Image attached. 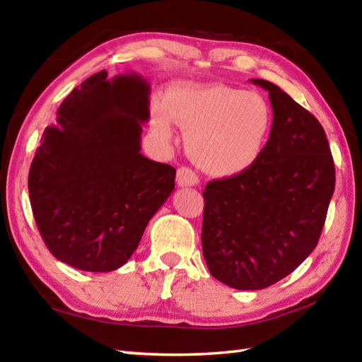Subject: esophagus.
<instances>
[{
    "mask_svg": "<svg viewBox=\"0 0 362 362\" xmlns=\"http://www.w3.org/2000/svg\"><path fill=\"white\" fill-rule=\"evenodd\" d=\"M177 185L179 187H196L199 183V177L196 175V173L193 169H189L187 166H182L177 169Z\"/></svg>",
    "mask_w": 362,
    "mask_h": 362,
    "instance_id": "esophagus-1",
    "label": "esophagus"
}]
</instances>
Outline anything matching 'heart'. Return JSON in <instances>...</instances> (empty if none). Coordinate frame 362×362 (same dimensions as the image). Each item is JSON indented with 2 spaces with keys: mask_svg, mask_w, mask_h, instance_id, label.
Segmentation results:
<instances>
[{
  "mask_svg": "<svg viewBox=\"0 0 362 362\" xmlns=\"http://www.w3.org/2000/svg\"><path fill=\"white\" fill-rule=\"evenodd\" d=\"M171 119L187 130L189 158L213 177H233L257 163L272 129V110L255 91L227 86H194L175 90L166 109L153 113L152 124L171 140Z\"/></svg>",
  "mask_w": 362,
  "mask_h": 362,
  "instance_id": "b5f03b06",
  "label": "heart"
}]
</instances>
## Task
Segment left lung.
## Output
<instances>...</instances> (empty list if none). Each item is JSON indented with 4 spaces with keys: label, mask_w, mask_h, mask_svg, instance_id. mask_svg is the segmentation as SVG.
Masks as SVG:
<instances>
[{
    "label": "left lung",
    "mask_w": 362,
    "mask_h": 362,
    "mask_svg": "<svg viewBox=\"0 0 362 362\" xmlns=\"http://www.w3.org/2000/svg\"><path fill=\"white\" fill-rule=\"evenodd\" d=\"M272 129L249 171L204 189L202 252L214 279L241 291L264 289L289 275L317 245L334 193L325 130L275 83Z\"/></svg>",
    "instance_id": "left-lung-1"
}]
</instances>
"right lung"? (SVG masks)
I'll use <instances>...</instances> for the list:
<instances>
[{
	"label": "right lung",
	"instance_id": "add662e5",
	"mask_svg": "<svg viewBox=\"0 0 362 362\" xmlns=\"http://www.w3.org/2000/svg\"><path fill=\"white\" fill-rule=\"evenodd\" d=\"M149 82L103 70L68 95L29 169L30 206L54 257L87 272L127 263L174 189L175 169L146 158Z\"/></svg>",
	"mask_w": 362,
	"mask_h": 362
}]
</instances>
